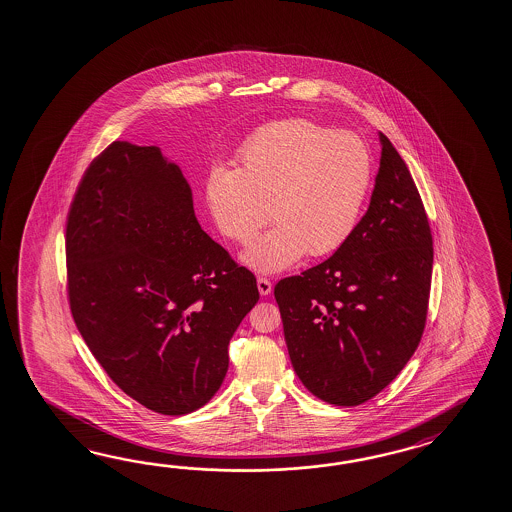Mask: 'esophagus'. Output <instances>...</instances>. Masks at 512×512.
I'll use <instances>...</instances> for the list:
<instances>
[{
	"instance_id": "34e87169",
	"label": "esophagus",
	"mask_w": 512,
	"mask_h": 512,
	"mask_svg": "<svg viewBox=\"0 0 512 512\" xmlns=\"http://www.w3.org/2000/svg\"><path fill=\"white\" fill-rule=\"evenodd\" d=\"M258 291H260V295H263V297L271 295V291H273V284H271V280H267V278H258Z\"/></svg>"
}]
</instances>
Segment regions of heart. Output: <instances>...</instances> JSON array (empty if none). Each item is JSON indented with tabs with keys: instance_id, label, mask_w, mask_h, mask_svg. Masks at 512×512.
Instances as JSON below:
<instances>
[{
	"instance_id": "heart-1",
	"label": "heart",
	"mask_w": 512,
	"mask_h": 512,
	"mask_svg": "<svg viewBox=\"0 0 512 512\" xmlns=\"http://www.w3.org/2000/svg\"><path fill=\"white\" fill-rule=\"evenodd\" d=\"M372 184V156L352 132L309 119L274 121L239 151L238 169L215 167L206 203L217 230L247 245L271 217L278 225L241 254L258 273H278L308 252L341 249L354 234Z\"/></svg>"
}]
</instances>
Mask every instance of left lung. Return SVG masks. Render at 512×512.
Returning <instances> with one entry per match:
<instances>
[{"mask_svg": "<svg viewBox=\"0 0 512 512\" xmlns=\"http://www.w3.org/2000/svg\"><path fill=\"white\" fill-rule=\"evenodd\" d=\"M369 210L326 262L274 286L287 352L309 393L359 405L415 354L428 315L433 239L413 177L389 138Z\"/></svg>", "mask_w": 512, "mask_h": 512, "instance_id": "obj_1", "label": "left lung"}]
</instances>
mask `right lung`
<instances>
[{"label":"right lung","mask_w":512,"mask_h":512,"mask_svg":"<svg viewBox=\"0 0 512 512\" xmlns=\"http://www.w3.org/2000/svg\"><path fill=\"white\" fill-rule=\"evenodd\" d=\"M68 295L90 352L162 415L203 407L260 293L204 232L180 167L160 147L114 142L86 169L66 226Z\"/></svg>","instance_id":"right-lung-1"}]
</instances>
